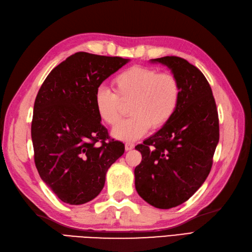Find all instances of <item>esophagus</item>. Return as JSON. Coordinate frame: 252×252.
I'll use <instances>...</instances> for the list:
<instances>
[{
    "instance_id": "1",
    "label": "esophagus",
    "mask_w": 252,
    "mask_h": 252,
    "mask_svg": "<svg viewBox=\"0 0 252 252\" xmlns=\"http://www.w3.org/2000/svg\"><path fill=\"white\" fill-rule=\"evenodd\" d=\"M134 148V144L133 143H126L125 144V149H126V151H129V150H131V149H133Z\"/></svg>"
}]
</instances>
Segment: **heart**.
Returning <instances> with one entry per match:
<instances>
[{
    "label": "heart",
    "instance_id": "1",
    "mask_svg": "<svg viewBox=\"0 0 252 252\" xmlns=\"http://www.w3.org/2000/svg\"><path fill=\"white\" fill-rule=\"evenodd\" d=\"M114 93L105 87L94 94V107L105 124L117 125L123 117L124 105L131 117L120 123L112 135L122 141H136L149 128L165 126L177 111L181 100L179 80L170 72H158L151 67L132 66L112 80Z\"/></svg>",
    "mask_w": 252,
    "mask_h": 252
}]
</instances>
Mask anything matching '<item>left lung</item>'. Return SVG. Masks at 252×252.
I'll return each mask as SVG.
<instances>
[{"mask_svg": "<svg viewBox=\"0 0 252 252\" xmlns=\"http://www.w3.org/2000/svg\"><path fill=\"white\" fill-rule=\"evenodd\" d=\"M151 62L166 65L177 77L181 100L168 123L135 146L142 162L134 169V184L144 201L169 209L186 202L207 179L220 138L219 116L200 69L179 57Z\"/></svg>", "mask_w": 252, "mask_h": 252, "instance_id": "obj_1", "label": "left lung"}]
</instances>
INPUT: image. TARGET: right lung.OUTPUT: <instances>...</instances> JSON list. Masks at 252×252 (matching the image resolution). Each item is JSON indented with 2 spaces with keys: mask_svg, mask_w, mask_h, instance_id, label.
<instances>
[{
  "mask_svg": "<svg viewBox=\"0 0 252 252\" xmlns=\"http://www.w3.org/2000/svg\"><path fill=\"white\" fill-rule=\"evenodd\" d=\"M128 59L77 52L53 68L36 94L34 163L43 182L70 205L94 200L125 146L110 139L94 107L101 84Z\"/></svg>",
  "mask_w": 252,
  "mask_h": 252,
  "instance_id": "obj_1",
  "label": "right lung"
}]
</instances>
